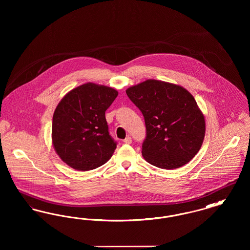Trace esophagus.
Returning <instances> with one entry per match:
<instances>
[{"instance_id": "1", "label": "esophagus", "mask_w": 250, "mask_h": 250, "mask_svg": "<svg viewBox=\"0 0 250 250\" xmlns=\"http://www.w3.org/2000/svg\"><path fill=\"white\" fill-rule=\"evenodd\" d=\"M124 143H126V144H130L132 143V139H131V137H126L125 140H124Z\"/></svg>"}]
</instances>
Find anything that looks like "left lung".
<instances>
[{"label": "left lung", "mask_w": 250, "mask_h": 250, "mask_svg": "<svg viewBox=\"0 0 250 250\" xmlns=\"http://www.w3.org/2000/svg\"><path fill=\"white\" fill-rule=\"evenodd\" d=\"M125 93L145 121L144 159L165 169L188 164L205 135L204 115L193 95L180 85L156 80L131 86Z\"/></svg>", "instance_id": "1"}]
</instances>
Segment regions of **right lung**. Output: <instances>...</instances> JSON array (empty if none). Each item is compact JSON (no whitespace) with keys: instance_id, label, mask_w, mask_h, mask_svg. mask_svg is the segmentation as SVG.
I'll list each match as a JSON object with an SVG mask.
<instances>
[{"instance_id":"add662e5","label":"right lung","mask_w":250,"mask_h":250,"mask_svg":"<svg viewBox=\"0 0 250 250\" xmlns=\"http://www.w3.org/2000/svg\"><path fill=\"white\" fill-rule=\"evenodd\" d=\"M118 92L88 83L64 95L55 108L51 139L60 158L74 169L87 171L104 165L116 143L108 133L105 112Z\"/></svg>"}]
</instances>
